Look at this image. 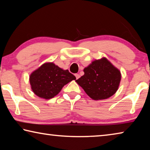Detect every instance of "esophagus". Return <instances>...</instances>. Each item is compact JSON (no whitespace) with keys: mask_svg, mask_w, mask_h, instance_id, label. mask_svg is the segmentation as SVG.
<instances>
[{"mask_svg":"<svg viewBox=\"0 0 150 150\" xmlns=\"http://www.w3.org/2000/svg\"><path fill=\"white\" fill-rule=\"evenodd\" d=\"M75 75L76 79H78L80 77V75H79V74H75Z\"/></svg>","mask_w":150,"mask_h":150,"instance_id":"1","label":"esophagus"}]
</instances>
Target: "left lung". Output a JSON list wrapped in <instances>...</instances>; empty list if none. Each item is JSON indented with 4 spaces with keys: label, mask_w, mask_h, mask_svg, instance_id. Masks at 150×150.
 I'll return each instance as SVG.
<instances>
[{
    "label": "left lung",
    "mask_w": 150,
    "mask_h": 150,
    "mask_svg": "<svg viewBox=\"0 0 150 150\" xmlns=\"http://www.w3.org/2000/svg\"><path fill=\"white\" fill-rule=\"evenodd\" d=\"M83 71L85 74L75 81L92 99H106L118 91L120 71L105 57L93 61Z\"/></svg>",
    "instance_id": "left-lung-1"
}]
</instances>
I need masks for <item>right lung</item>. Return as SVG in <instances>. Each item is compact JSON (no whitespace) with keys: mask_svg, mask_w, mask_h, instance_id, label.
<instances>
[{"mask_svg":"<svg viewBox=\"0 0 150 150\" xmlns=\"http://www.w3.org/2000/svg\"><path fill=\"white\" fill-rule=\"evenodd\" d=\"M76 77L69 71L58 67L53 62H45L30 75L32 91L44 99H50L59 94L68 83Z\"/></svg>","mask_w":150,"mask_h":150,"instance_id":"add662e5","label":"right lung"}]
</instances>
